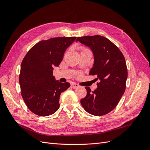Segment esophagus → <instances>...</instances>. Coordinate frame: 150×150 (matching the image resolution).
I'll return each instance as SVG.
<instances>
[{
	"label": "esophagus",
	"mask_w": 150,
	"mask_h": 150,
	"mask_svg": "<svg viewBox=\"0 0 150 150\" xmlns=\"http://www.w3.org/2000/svg\"><path fill=\"white\" fill-rule=\"evenodd\" d=\"M71 87L72 88L75 89V88H78V87H79V85L76 84V83H72V84H71Z\"/></svg>",
	"instance_id": "esophagus-1"
}]
</instances>
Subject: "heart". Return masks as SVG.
Segmentation results:
<instances>
[{"mask_svg": "<svg viewBox=\"0 0 150 150\" xmlns=\"http://www.w3.org/2000/svg\"><path fill=\"white\" fill-rule=\"evenodd\" d=\"M82 49H83V50H86V49H84V48H83Z\"/></svg>", "mask_w": 150, "mask_h": 150, "instance_id": "obj_1", "label": "heart"}]
</instances>
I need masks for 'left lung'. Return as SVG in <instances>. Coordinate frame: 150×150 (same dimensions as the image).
Returning <instances> with one entry per match:
<instances>
[{"mask_svg":"<svg viewBox=\"0 0 150 150\" xmlns=\"http://www.w3.org/2000/svg\"><path fill=\"white\" fill-rule=\"evenodd\" d=\"M76 41L92 50L94 62L89 74L97 75L99 80L94 91L85 88L87 94L81 99V105L91 115H106L116 107L125 91L128 69L125 57L116 45L101 35L78 37Z\"/></svg>","mask_w":150,"mask_h":150,"instance_id":"left-lung-1","label":"left lung"}]
</instances>
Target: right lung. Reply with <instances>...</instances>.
Segmentation results:
<instances>
[{
	"instance_id": "1",
	"label": "right lung",
	"mask_w": 150,
	"mask_h": 150,
	"mask_svg": "<svg viewBox=\"0 0 150 150\" xmlns=\"http://www.w3.org/2000/svg\"><path fill=\"white\" fill-rule=\"evenodd\" d=\"M76 37L54 38L32 47L22 61L19 74L21 95L29 110L40 116L54 114L59 108L62 92L70 87L53 76V67L62 61L66 49Z\"/></svg>"
}]
</instances>
